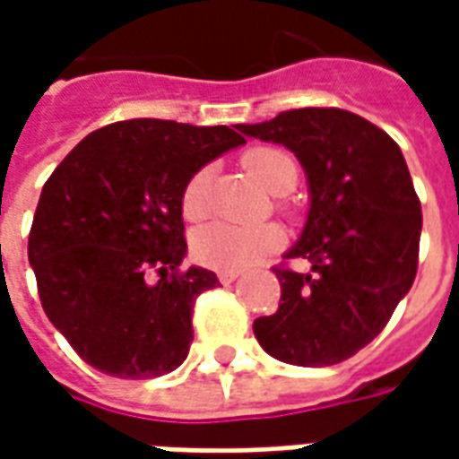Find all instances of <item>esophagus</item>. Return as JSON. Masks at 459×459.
Listing matches in <instances>:
<instances>
[{
  "instance_id": "esophagus-1",
  "label": "esophagus",
  "mask_w": 459,
  "mask_h": 459,
  "mask_svg": "<svg viewBox=\"0 0 459 459\" xmlns=\"http://www.w3.org/2000/svg\"><path fill=\"white\" fill-rule=\"evenodd\" d=\"M240 278V270H219V282L223 285H230V282H236Z\"/></svg>"
}]
</instances>
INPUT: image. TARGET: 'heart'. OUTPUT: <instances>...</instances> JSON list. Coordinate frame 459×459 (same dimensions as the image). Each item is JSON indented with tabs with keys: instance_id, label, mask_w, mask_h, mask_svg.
Returning a JSON list of instances; mask_svg holds the SVG:
<instances>
[{
	"instance_id": "obj_1",
	"label": "heart",
	"mask_w": 459,
	"mask_h": 459,
	"mask_svg": "<svg viewBox=\"0 0 459 459\" xmlns=\"http://www.w3.org/2000/svg\"><path fill=\"white\" fill-rule=\"evenodd\" d=\"M243 167L263 189L270 194H288L298 184V164L288 152L278 147H253L243 154ZM211 169L201 167L189 177L181 191V211L189 221H201L209 213ZM285 243V233L278 226H230V223H211L196 230L194 236V255L206 268L213 270H243L275 253Z\"/></svg>"
}]
</instances>
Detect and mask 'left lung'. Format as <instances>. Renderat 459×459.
<instances>
[{
    "mask_svg": "<svg viewBox=\"0 0 459 459\" xmlns=\"http://www.w3.org/2000/svg\"><path fill=\"white\" fill-rule=\"evenodd\" d=\"M238 130L288 147L309 189L305 229L285 258L312 268H275L280 307L253 322L255 339L285 364H339L381 334L415 280L423 213L403 152L339 108H299Z\"/></svg>",
    "mask_w": 459,
    "mask_h": 459,
    "instance_id": "8db88e82",
    "label": "left lung"
}]
</instances>
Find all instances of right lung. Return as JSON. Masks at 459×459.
<instances>
[{
  "label": "right lung",
  "instance_id": "1",
  "mask_svg": "<svg viewBox=\"0 0 459 459\" xmlns=\"http://www.w3.org/2000/svg\"><path fill=\"white\" fill-rule=\"evenodd\" d=\"M240 144L226 125L137 117L91 132L48 177L29 263L46 317L85 364L152 378L186 359L194 302L219 278L196 265L179 270L181 191L194 171Z\"/></svg>",
  "mask_w": 459,
  "mask_h": 459
}]
</instances>
